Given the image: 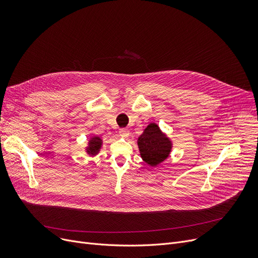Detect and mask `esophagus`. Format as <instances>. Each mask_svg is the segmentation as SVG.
I'll use <instances>...</instances> for the list:
<instances>
[{
    "label": "esophagus",
    "mask_w": 258,
    "mask_h": 258,
    "mask_svg": "<svg viewBox=\"0 0 258 258\" xmlns=\"http://www.w3.org/2000/svg\"><path fill=\"white\" fill-rule=\"evenodd\" d=\"M119 135H120V137H122V138H127L128 135H130V132H128L127 128H120L119 130Z\"/></svg>",
    "instance_id": "1"
}]
</instances>
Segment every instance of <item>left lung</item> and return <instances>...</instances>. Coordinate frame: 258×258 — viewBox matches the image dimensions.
I'll return each mask as SVG.
<instances>
[{
    "instance_id": "left-lung-1",
    "label": "left lung",
    "mask_w": 258,
    "mask_h": 258,
    "mask_svg": "<svg viewBox=\"0 0 258 258\" xmlns=\"http://www.w3.org/2000/svg\"><path fill=\"white\" fill-rule=\"evenodd\" d=\"M141 158L150 166H157L169 157L172 143L156 123L148 124L138 138Z\"/></svg>"
}]
</instances>
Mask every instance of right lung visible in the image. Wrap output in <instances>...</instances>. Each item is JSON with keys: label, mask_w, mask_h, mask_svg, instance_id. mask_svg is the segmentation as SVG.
<instances>
[{"label": "right lung", "mask_w": 258, "mask_h": 258, "mask_svg": "<svg viewBox=\"0 0 258 258\" xmlns=\"http://www.w3.org/2000/svg\"><path fill=\"white\" fill-rule=\"evenodd\" d=\"M101 145H102V140H101V138L98 137V136H94V137H92V138L90 139L89 145H88V147L86 148V151H87V153H88L89 155L95 156V155H97V154L99 153L100 148H101Z\"/></svg>", "instance_id": "add662e5"}]
</instances>
